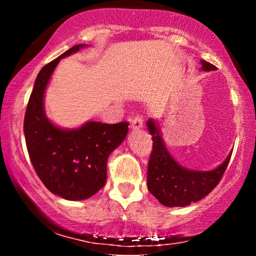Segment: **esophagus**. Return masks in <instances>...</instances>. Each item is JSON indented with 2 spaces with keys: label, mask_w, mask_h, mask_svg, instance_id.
Wrapping results in <instances>:
<instances>
[{
  "label": "esophagus",
  "mask_w": 256,
  "mask_h": 256,
  "mask_svg": "<svg viewBox=\"0 0 256 256\" xmlns=\"http://www.w3.org/2000/svg\"><path fill=\"white\" fill-rule=\"evenodd\" d=\"M143 128V118L142 116H134V119L131 120V130L137 131L140 130Z\"/></svg>",
  "instance_id": "1"
}]
</instances>
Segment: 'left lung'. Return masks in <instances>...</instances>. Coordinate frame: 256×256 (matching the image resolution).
I'll return each instance as SVG.
<instances>
[{
  "label": "left lung",
  "mask_w": 256,
  "mask_h": 256,
  "mask_svg": "<svg viewBox=\"0 0 256 256\" xmlns=\"http://www.w3.org/2000/svg\"><path fill=\"white\" fill-rule=\"evenodd\" d=\"M202 71H214L216 66L201 60ZM152 138V152L148 164V190L166 207H184L207 196L224 174L231 154L224 162L210 171H195L179 165L170 154L161 134L160 126L154 119L146 122Z\"/></svg>",
  "instance_id": "left-lung-1"
}]
</instances>
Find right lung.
<instances>
[{
  "label": "right lung",
  "instance_id": "1",
  "mask_svg": "<svg viewBox=\"0 0 256 256\" xmlns=\"http://www.w3.org/2000/svg\"><path fill=\"white\" fill-rule=\"evenodd\" d=\"M72 46L43 67L34 82L24 119V134L34 171L49 192L70 201H82L104 186L107 160L126 138L128 122H86L64 128L52 122L44 110V94L61 58L85 48Z\"/></svg>",
  "mask_w": 256,
  "mask_h": 256
}]
</instances>
